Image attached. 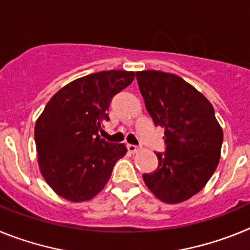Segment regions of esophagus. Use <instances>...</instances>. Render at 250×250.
<instances>
[{
    "mask_svg": "<svg viewBox=\"0 0 250 250\" xmlns=\"http://www.w3.org/2000/svg\"><path fill=\"white\" fill-rule=\"evenodd\" d=\"M127 150H129L130 152H136L139 150V147L136 146V145H132V144H129L127 145Z\"/></svg>",
    "mask_w": 250,
    "mask_h": 250,
    "instance_id": "obj_1",
    "label": "esophagus"
}]
</instances>
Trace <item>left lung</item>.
<instances>
[{
  "label": "left lung",
  "mask_w": 250,
  "mask_h": 250,
  "mask_svg": "<svg viewBox=\"0 0 250 250\" xmlns=\"http://www.w3.org/2000/svg\"><path fill=\"white\" fill-rule=\"evenodd\" d=\"M147 112L164 129L165 152L145 184L161 202L176 204L202 190L220 159L223 130L213 106L182 77L155 70L136 72Z\"/></svg>",
  "instance_id": "1"
}]
</instances>
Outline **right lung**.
Here are the masks:
<instances>
[{"mask_svg": "<svg viewBox=\"0 0 250 250\" xmlns=\"http://www.w3.org/2000/svg\"><path fill=\"white\" fill-rule=\"evenodd\" d=\"M135 72L110 70L80 77L51 98L35 125L41 174L57 195L85 202L109 182L124 144L100 138L111 99L130 85Z\"/></svg>", "mask_w": 250, "mask_h": 250, "instance_id": "right-lung-1", "label": "right lung"}]
</instances>
